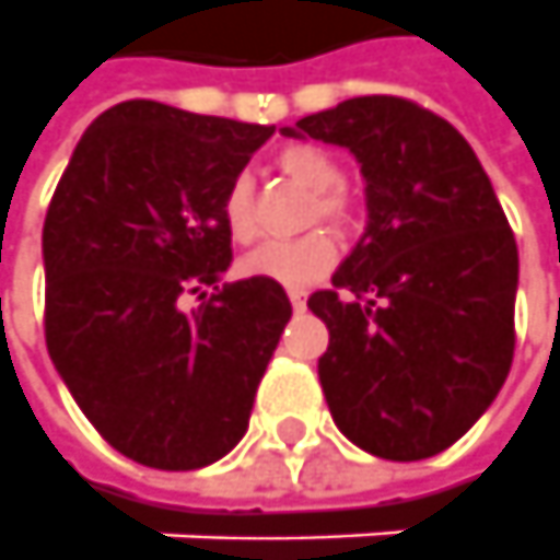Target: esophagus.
I'll use <instances>...</instances> for the list:
<instances>
[{
  "mask_svg": "<svg viewBox=\"0 0 560 560\" xmlns=\"http://www.w3.org/2000/svg\"><path fill=\"white\" fill-rule=\"evenodd\" d=\"M289 302H292V307H295V311H305L307 292L305 289H289Z\"/></svg>",
  "mask_w": 560,
  "mask_h": 560,
  "instance_id": "1",
  "label": "esophagus"
}]
</instances>
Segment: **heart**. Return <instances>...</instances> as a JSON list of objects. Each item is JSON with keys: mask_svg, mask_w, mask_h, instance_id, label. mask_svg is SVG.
I'll return each instance as SVG.
<instances>
[{"mask_svg": "<svg viewBox=\"0 0 560 560\" xmlns=\"http://www.w3.org/2000/svg\"><path fill=\"white\" fill-rule=\"evenodd\" d=\"M277 168L314 194V212L329 224L345 228L354 219L351 200L341 190V166L320 148L311 144H289L277 153ZM221 221L228 234L246 243L255 234L253 219V182L236 175L221 194ZM336 261V243L324 231H311L295 240H271L243 255L240 268L246 277H261L287 289H305L317 283Z\"/></svg>", "mask_w": 560, "mask_h": 560, "instance_id": "obj_1", "label": "heart"}]
</instances>
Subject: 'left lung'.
Returning a JSON list of instances; mask_svg holds the SVG:
<instances>
[{
    "mask_svg": "<svg viewBox=\"0 0 560 560\" xmlns=\"http://www.w3.org/2000/svg\"><path fill=\"white\" fill-rule=\"evenodd\" d=\"M289 138L354 153L366 231L307 307L329 329L326 404L360 450L438 456L497 400L515 354L517 243L471 144L407 97L366 95Z\"/></svg>",
    "mask_w": 560,
    "mask_h": 560,
    "instance_id": "1",
    "label": "left lung"
}]
</instances>
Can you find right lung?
Listing matches in <instances>:
<instances>
[{
    "label": "right lung",
    "instance_id": "right-lung-1",
    "mask_svg": "<svg viewBox=\"0 0 560 560\" xmlns=\"http://www.w3.org/2000/svg\"><path fill=\"white\" fill-rule=\"evenodd\" d=\"M271 135L122 101L85 129L55 187L45 345L101 438L148 468L194 471L240 444L292 317L280 283L219 287L234 258L221 194ZM202 285L217 292L187 308Z\"/></svg>",
    "mask_w": 560,
    "mask_h": 560
}]
</instances>
